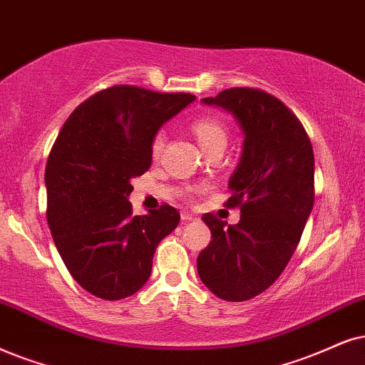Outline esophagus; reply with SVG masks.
I'll list each match as a JSON object with an SVG mask.
<instances>
[{
    "label": "esophagus",
    "instance_id": "34e87169",
    "mask_svg": "<svg viewBox=\"0 0 365 365\" xmlns=\"http://www.w3.org/2000/svg\"><path fill=\"white\" fill-rule=\"evenodd\" d=\"M180 215H182L183 222H190V220L195 219V215L190 214V212H187V210H182V214H180Z\"/></svg>",
    "mask_w": 365,
    "mask_h": 365
}]
</instances>
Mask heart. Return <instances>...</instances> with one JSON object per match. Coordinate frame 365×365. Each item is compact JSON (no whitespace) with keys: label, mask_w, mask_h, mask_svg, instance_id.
<instances>
[{"label":"heart","mask_w":365,"mask_h":365,"mask_svg":"<svg viewBox=\"0 0 365 365\" xmlns=\"http://www.w3.org/2000/svg\"><path fill=\"white\" fill-rule=\"evenodd\" d=\"M188 128H190L192 135L195 136L198 145L202 146V150H204L205 153H209L212 150H224L229 141V129L225 126L222 119L217 118L215 114H197V116H193L190 119ZM165 143H167V138H165L163 133H156L150 145L151 156H153L155 160H158L161 153H163Z\"/></svg>","instance_id":"b5f03b06"}]
</instances>
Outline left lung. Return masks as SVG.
I'll return each instance as SVG.
<instances>
[{
    "label": "left lung",
    "mask_w": 365,
    "mask_h": 365,
    "mask_svg": "<svg viewBox=\"0 0 365 365\" xmlns=\"http://www.w3.org/2000/svg\"><path fill=\"white\" fill-rule=\"evenodd\" d=\"M202 101L232 113L246 138L224 204L241 209V220L202 217L212 241L197 271L215 297L246 302L279 278L302 239L315 200L312 141L293 110L262 89L232 87Z\"/></svg>",
    "instance_id": "obj_1"
}]
</instances>
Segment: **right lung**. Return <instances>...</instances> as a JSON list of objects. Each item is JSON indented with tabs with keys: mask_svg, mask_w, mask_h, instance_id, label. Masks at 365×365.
I'll list each match as a JSON object with an SVG mask.
<instances>
[{
	"mask_svg": "<svg viewBox=\"0 0 365 365\" xmlns=\"http://www.w3.org/2000/svg\"><path fill=\"white\" fill-rule=\"evenodd\" d=\"M187 92L113 86L92 94L67 118L50 150L47 222L68 273L103 299L136 293L151 274L160 241L180 222L163 204L133 215L131 178L151 167V140L188 106Z\"/></svg>",
	"mask_w": 365,
	"mask_h": 365,
	"instance_id": "right-lung-1",
	"label": "right lung"
}]
</instances>
